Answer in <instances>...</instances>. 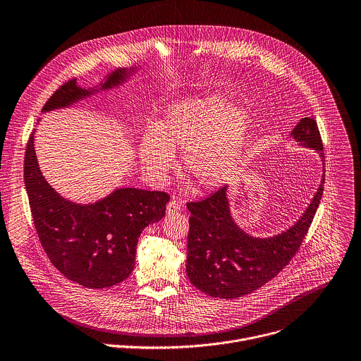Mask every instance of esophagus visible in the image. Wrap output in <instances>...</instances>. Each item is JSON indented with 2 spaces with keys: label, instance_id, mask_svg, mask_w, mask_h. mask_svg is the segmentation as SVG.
<instances>
[{
  "label": "esophagus",
  "instance_id": "obj_1",
  "mask_svg": "<svg viewBox=\"0 0 361 361\" xmlns=\"http://www.w3.org/2000/svg\"><path fill=\"white\" fill-rule=\"evenodd\" d=\"M180 209H182V203L178 202V200H175V199H172V200L168 203V206H166V213H168V214H175V213H178Z\"/></svg>",
  "mask_w": 361,
  "mask_h": 361
}]
</instances>
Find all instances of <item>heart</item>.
<instances>
[{"mask_svg": "<svg viewBox=\"0 0 361 361\" xmlns=\"http://www.w3.org/2000/svg\"><path fill=\"white\" fill-rule=\"evenodd\" d=\"M252 120L247 109L219 94L171 104L154 133L142 137L140 159L154 182H162L183 151L186 173L204 189L220 188L237 175L250 140Z\"/></svg>", "mask_w": 361, "mask_h": 361, "instance_id": "obj_1", "label": "heart"}]
</instances>
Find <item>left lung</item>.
<instances>
[{
  "instance_id": "8db88e82",
  "label": "left lung",
  "mask_w": 361,
  "mask_h": 361,
  "mask_svg": "<svg viewBox=\"0 0 361 361\" xmlns=\"http://www.w3.org/2000/svg\"><path fill=\"white\" fill-rule=\"evenodd\" d=\"M299 147L314 149L324 166L323 144L313 118H302L289 135ZM324 171V169H323ZM324 175L306 210L289 228L269 237L244 231L233 219L228 186L203 202L188 203L190 212L186 274L213 298L235 299L276 276L300 247L323 195Z\"/></svg>"
}]
</instances>
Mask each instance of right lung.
<instances>
[{"mask_svg": "<svg viewBox=\"0 0 361 361\" xmlns=\"http://www.w3.org/2000/svg\"><path fill=\"white\" fill-rule=\"evenodd\" d=\"M137 66L117 68L97 86L82 89L76 79L59 87L42 113L72 107L82 100L124 86ZM24 180L35 228L51 262L71 281L93 289L127 279L135 265L142 230L165 216L169 196L137 188H116L106 197L78 203L56 192L42 175L35 131L27 145Z\"/></svg>", "mask_w": 361, "mask_h": 361, "instance_id": "1", "label": "right lung"}]
</instances>
